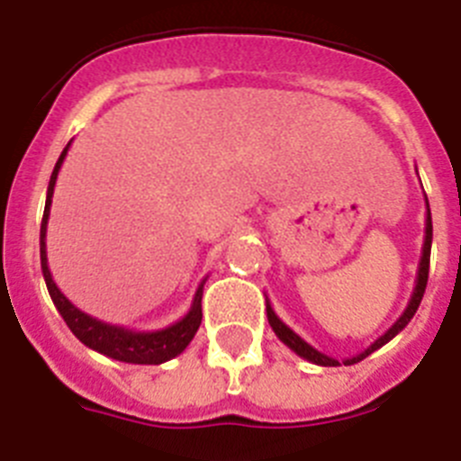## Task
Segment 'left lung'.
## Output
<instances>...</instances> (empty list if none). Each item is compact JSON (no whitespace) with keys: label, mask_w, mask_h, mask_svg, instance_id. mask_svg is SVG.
<instances>
[{"label":"left lung","mask_w":461,"mask_h":461,"mask_svg":"<svg viewBox=\"0 0 461 461\" xmlns=\"http://www.w3.org/2000/svg\"><path fill=\"white\" fill-rule=\"evenodd\" d=\"M427 199V196H424ZM431 239H434V227H431V211H429V201H427V220H424V243H421V258H420V267H417V278H415V288H412V295H410V303L408 307L403 309V314L398 316L396 323H393L389 330L384 332V335H380V338L375 339L373 344H370L368 349H363L361 354L351 356V358H344V366H354V363L363 361L366 356H370L373 351H377L380 347H384L389 339H393L398 335V332L403 330L405 326L410 323V319L415 316L417 307H420L421 297H424V290H427V281H429V258H431ZM267 319H269V326H272V330L276 332V338L281 339V342L288 347V349L295 351L300 358H304V361L309 363H316V366H339L338 358H330V356L321 354L319 349H314L312 344L304 342L300 335H297L295 330H290L288 326H285L284 321L278 319L276 312H274V307L269 304V300H267Z\"/></svg>","instance_id":"1"}]
</instances>
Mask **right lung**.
<instances>
[{"label":"right lung","instance_id":"right-lung-1","mask_svg":"<svg viewBox=\"0 0 461 461\" xmlns=\"http://www.w3.org/2000/svg\"><path fill=\"white\" fill-rule=\"evenodd\" d=\"M69 142L63 149L60 158L56 161V168L49 180V189H46V206H44V220H41V231H40V258H41V274H44L46 288L51 295L53 304L65 319L68 328L75 332V338L81 344H86L88 349L98 351V354L114 358L122 363H138V366H158L176 358L177 354H183L187 349V344L194 339L196 330L201 326V295H203V284L206 278L201 281L199 288L194 293L192 307L187 314L180 321L171 323V326L158 328V330H131V328L114 326L107 321H100L95 316L81 312L79 307L69 303L68 297L60 293L56 285L49 269V260H46V227H49V212H51V201H53V187H56L58 171L63 166L65 157H68Z\"/></svg>","mask_w":461,"mask_h":461}]
</instances>
